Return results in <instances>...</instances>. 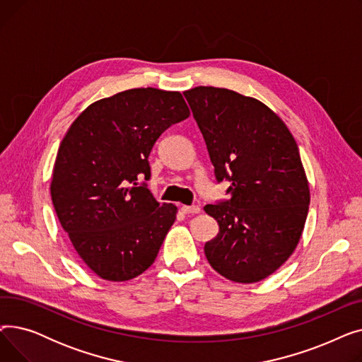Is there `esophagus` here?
Returning a JSON list of instances; mask_svg holds the SVG:
<instances>
[{
	"mask_svg": "<svg viewBox=\"0 0 362 362\" xmlns=\"http://www.w3.org/2000/svg\"><path fill=\"white\" fill-rule=\"evenodd\" d=\"M182 213H185V214H198V213H201V208L198 206V205H182Z\"/></svg>",
	"mask_w": 362,
	"mask_h": 362,
	"instance_id": "34e87169",
	"label": "esophagus"
}]
</instances>
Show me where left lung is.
<instances>
[{"label":"left lung","instance_id":"8db88e82","mask_svg":"<svg viewBox=\"0 0 362 362\" xmlns=\"http://www.w3.org/2000/svg\"><path fill=\"white\" fill-rule=\"evenodd\" d=\"M183 95L217 182H230L229 199L204 206L220 227L205 243V257L226 279L259 281L293 254L305 226L310 186L298 145L277 114L255 98L214 86Z\"/></svg>","mask_w":362,"mask_h":362}]
</instances>
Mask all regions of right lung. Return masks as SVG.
<instances>
[{"mask_svg":"<svg viewBox=\"0 0 362 362\" xmlns=\"http://www.w3.org/2000/svg\"><path fill=\"white\" fill-rule=\"evenodd\" d=\"M180 92L136 88L95 101L69 127L52 170L54 210L76 252L104 280L126 281L156 261L177 206L156 201L149 152L189 117Z\"/></svg>","mask_w":362,"mask_h":362,"instance_id":"right-lung-1","label":"right lung"}]
</instances>
